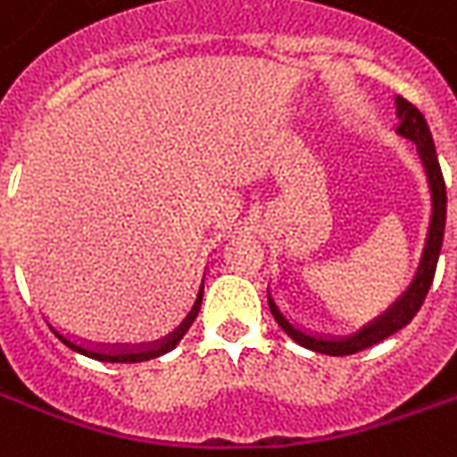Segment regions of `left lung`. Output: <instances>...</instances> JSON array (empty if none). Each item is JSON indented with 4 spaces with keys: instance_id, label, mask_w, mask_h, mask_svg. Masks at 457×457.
<instances>
[{
    "instance_id": "left-lung-1",
    "label": "left lung",
    "mask_w": 457,
    "mask_h": 457,
    "mask_svg": "<svg viewBox=\"0 0 457 457\" xmlns=\"http://www.w3.org/2000/svg\"><path fill=\"white\" fill-rule=\"evenodd\" d=\"M396 117H399V127L396 131L406 137L409 141L416 144V151L423 161V169L428 176V186H431V200H433V215L431 225H428V237H426V247H423L421 264L419 271L413 277L411 287L403 291V296L394 303L389 311H384L382 316L374 318L370 326H364L360 333H354L350 337H326L311 333L298 328L296 323H291L287 313L277 306V301L269 296V311L277 320L281 330L287 333L291 340H296L298 345H303L306 350L323 354H354L360 350H367L372 345L382 343L384 337L394 336L396 330H402L403 326H409L413 316L419 313V308L426 301V294L433 284L436 277V264H438V254H441L443 232H445V180H443L441 163H438V154H436V144H433L431 129L423 120V114L413 107L409 100L396 97Z\"/></svg>"
}]
</instances>
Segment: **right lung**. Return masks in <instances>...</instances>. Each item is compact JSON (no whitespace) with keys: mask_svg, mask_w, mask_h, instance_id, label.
Returning a JSON list of instances; mask_svg holds the SVG:
<instances>
[{"mask_svg":"<svg viewBox=\"0 0 457 457\" xmlns=\"http://www.w3.org/2000/svg\"><path fill=\"white\" fill-rule=\"evenodd\" d=\"M200 301H203V288H200L198 301H195V306L188 313V318L180 323L169 337H163V340H156V343L149 345H95V343H85V340H75V337H68L63 333H58L54 330L58 340H63V345H68L71 350L75 353L85 354V357H93V360H100V362H144V360H154V357H161V354L170 353L176 345L180 343V337L188 333V328L193 326V320L198 318L200 311Z\"/></svg>","mask_w":457,"mask_h":457,"instance_id":"1","label":"right lung"}]
</instances>
